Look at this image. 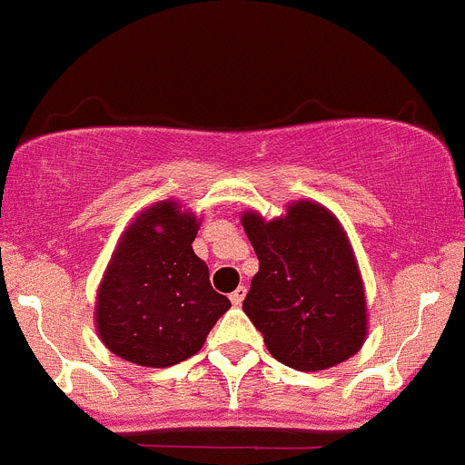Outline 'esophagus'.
Masks as SVG:
<instances>
[{
	"label": "esophagus",
	"instance_id": "esophagus-1",
	"mask_svg": "<svg viewBox=\"0 0 465 465\" xmlns=\"http://www.w3.org/2000/svg\"><path fill=\"white\" fill-rule=\"evenodd\" d=\"M245 294H247V288L245 285H241V288H236L232 294H229V299H232L233 306H241L242 299H245Z\"/></svg>",
	"mask_w": 465,
	"mask_h": 465
}]
</instances>
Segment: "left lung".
Wrapping results in <instances>:
<instances>
[{
    "label": "left lung",
    "instance_id": "1",
    "mask_svg": "<svg viewBox=\"0 0 465 465\" xmlns=\"http://www.w3.org/2000/svg\"><path fill=\"white\" fill-rule=\"evenodd\" d=\"M259 272L242 311L272 358L299 371H322L355 355L367 335V306L353 250L335 215L299 203L265 223L242 215Z\"/></svg>",
    "mask_w": 465,
    "mask_h": 465
}]
</instances>
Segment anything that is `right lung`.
I'll return each mask as SVG.
<instances>
[{"label": "right lung", "instance_id": "right-lung-1", "mask_svg": "<svg viewBox=\"0 0 465 465\" xmlns=\"http://www.w3.org/2000/svg\"><path fill=\"white\" fill-rule=\"evenodd\" d=\"M198 223L162 203L137 215L121 238L101 290L96 326L107 349L142 367H173L203 349L232 308L191 247Z\"/></svg>", "mask_w": 465, "mask_h": 465}]
</instances>
